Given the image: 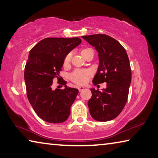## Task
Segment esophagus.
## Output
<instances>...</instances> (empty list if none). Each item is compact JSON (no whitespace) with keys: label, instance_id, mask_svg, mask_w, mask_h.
Here are the masks:
<instances>
[{"label":"esophagus","instance_id":"1","mask_svg":"<svg viewBox=\"0 0 158 158\" xmlns=\"http://www.w3.org/2000/svg\"><path fill=\"white\" fill-rule=\"evenodd\" d=\"M84 86H79V87H78V90H79V92L82 91V90H84Z\"/></svg>","mask_w":158,"mask_h":158}]
</instances>
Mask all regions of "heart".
Masks as SVG:
<instances>
[{"instance_id":"heart-1","label":"heart","mask_w":158,"mask_h":158,"mask_svg":"<svg viewBox=\"0 0 158 158\" xmlns=\"http://www.w3.org/2000/svg\"><path fill=\"white\" fill-rule=\"evenodd\" d=\"M89 47H85L83 48L81 50V54L85 56V54L89 52L90 50H91ZM72 59V53H68V54L65 56V58H64L63 63L65 65H68L70 63ZM92 76V71L90 69H77L75 70H74L73 73L69 75V79L74 84L77 85H84L89 81L90 77Z\"/></svg>"}]
</instances>
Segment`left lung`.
Masks as SVG:
<instances>
[{
  "mask_svg": "<svg viewBox=\"0 0 158 158\" xmlns=\"http://www.w3.org/2000/svg\"><path fill=\"white\" fill-rule=\"evenodd\" d=\"M95 47L99 55V67L93 83L106 82V88L100 91L92 89L89 100L90 114L98 121H109L121 114L127 102L132 73L124 47L113 37L105 34L82 36Z\"/></svg>",
  "mask_w": 158,
  "mask_h": 158,
  "instance_id": "left-lung-1",
  "label": "left lung"
}]
</instances>
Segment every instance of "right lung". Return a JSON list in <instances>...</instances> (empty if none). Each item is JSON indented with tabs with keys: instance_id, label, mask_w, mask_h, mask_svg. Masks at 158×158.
Returning <instances> with one entry per match:
<instances>
[{
	"instance_id": "obj_1",
	"label": "right lung",
	"mask_w": 158,
	"mask_h": 158,
	"mask_svg": "<svg viewBox=\"0 0 158 158\" xmlns=\"http://www.w3.org/2000/svg\"><path fill=\"white\" fill-rule=\"evenodd\" d=\"M81 42L79 37H47L30 51L24 71L26 93L37 116L46 122L63 123L70 114L71 105L79 91L67 86L64 80L60 83L59 73L65 56ZM54 78L65 89H52Z\"/></svg>"
}]
</instances>
